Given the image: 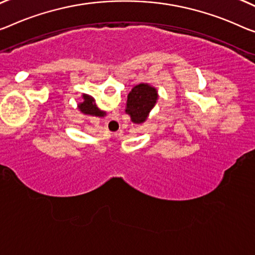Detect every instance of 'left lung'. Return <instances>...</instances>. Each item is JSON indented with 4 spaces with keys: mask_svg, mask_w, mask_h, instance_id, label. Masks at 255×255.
<instances>
[{
    "mask_svg": "<svg viewBox=\"0 0 255 255\" xmlns=\"http://www.w3.org/2000/svg\"><path fill=\"white\" fill-rule=\"evenodd\" d=\"M157 100V89L148 83H140L133 87L128 95L125 113L130 116L132 123L142 124L147 121Z\"/></svg>",
    "mask_w": 255,
    "mask_h": 255,
    "instance_id": "obj_1",
    "label": "left lung"
}]
</instances>
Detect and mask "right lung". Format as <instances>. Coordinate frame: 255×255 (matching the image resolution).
<instances>
[{
    "mask_svg": "<svg viewBox=\"0 0 255 255\" xmlns=\"http://www.w3.org/2000/svg\"><path fill=\"white\" fill-rule=\"evenodd\" d=\"M82 99H83V101L80 104H77L78 111H80L82 114L88 115V116H97V117L106 116V112L100 111V109L97 107L95 98L83 93V95H82Z\"/></svg>",
    "mask_w": 255,
    "mask_h": 255,
    "instance_id": "obj_1",
    "label": "right lung"
}]
</instances>
